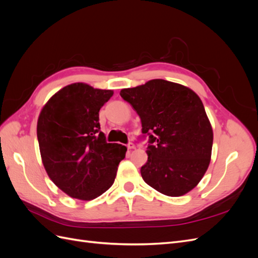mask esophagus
I'll return each instance as SVG.
<instances>
[{
	"mask_svg": "<svg viewBox=\"0 0 258 258\" xmlns=\"http://www.w3.org/2000/svg\"><path fill=\"white\" fill-rule=\"evenodd\" d=\"M127 147H128V150L132 151V150H135V148H136V145H135L134 143H129V144L127 145Z\"/></svg>",
	"mask_w": 258,
	"mask_h": 258,
	"instance_id": "34e87169",
	"label": "esophagus"
}]
</instances>
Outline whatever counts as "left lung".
<instances>
[{"mask_svg":"<svg viewBox=\"0 0 258 258\" xmlns=\"http://www.w3.org/2000/svg\"><path fill=\"white\" fill-rule=\"evenodd\" d=\"M120 96L141 118L142 134L150 135L148 158L141 168L144 182L169 197L189 192L207 172L213 145L212 126L199 96L159 79L121 89Z\"/></svg>","mask_w":258,"mask_h":258,"instance_id":"8db88e82","label":"left lung"}]
</instances>
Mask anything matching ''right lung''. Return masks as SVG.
<instances>
[{"instance_id":"1","label":"right lung","mask_w":258,"mask_h":258,"mask_svg":"<svg viewBox=\"0 0 258 258\" xmlns=\"http://www.w3.org/2000/svg\"><path fill=\"white\" fill-rule=\"evenodd\" d=\"M114 91L74 83L45 103L37 119V140L49 178L68 196L89 201L113 185L127 147L107 143L99 111Z\"/></svg>"}]
</instances>
